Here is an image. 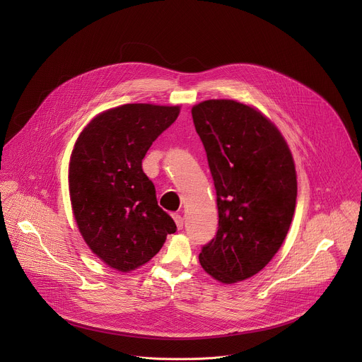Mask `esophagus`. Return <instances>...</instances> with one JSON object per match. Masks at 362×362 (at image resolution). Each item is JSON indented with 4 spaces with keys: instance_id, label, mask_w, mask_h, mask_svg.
Listing matches in <instances>:
<instances>
[{
    "instance_id": "34e87169",
    "label": "esophagus",
    "mask_w": 362,
    "mask_h": 362,
    "mask_svg": "<svg viewBox=\"0 0 362 362\" xmlns=\"http://www.w3.org/2000/svg\"><path fill=\"white\" fill-rule=\"evenodd\" d=\"M173 219H175V222H176V226H177V229H179V230H180V229H183V225H185V222H183V218H182L180 215L175 214V215H173Z\"/></svg>"
}]
</instances>
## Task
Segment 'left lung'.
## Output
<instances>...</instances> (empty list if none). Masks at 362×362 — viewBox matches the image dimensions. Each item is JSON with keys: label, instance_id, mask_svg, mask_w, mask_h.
I'll return each instance as SVG.
<instances>
[{"label": "left lung", "instance_id": "left-lung-1", "mask_svg": "<svg viewBox=\"0 0 362 362\" xmlns=\"http://www.w3.org/2000/svg\"><path fill=\"white\" fill-rule=\"evenodd\" d=\"M216 189L219 228L202 246V268L223 284L262 271L279 250L296 203L291 150L261 112L235 100L192 109Z\"/></svg>", "mask_w": 362, "mask_h": 362}]
</instances>
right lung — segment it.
<instances>
[{
  "label": "right lung",
  "mask_w": 362,
  "mask_h": 362,
  "mask_svg": "<svg viewBox=\"0 0 362 362\" xmlns=\"http://www.w3.org/2000/svg\"><path fill=\"white\" fill-rule=\"evenodd\" d=\"M179 112L143 103L115 107L94 117L76 141L69 168L73 214L88 247L113 269L144 265L176 232L141 160Z\"/></svg>",
  "instance_id": "obj_1"
}]
</instances>
